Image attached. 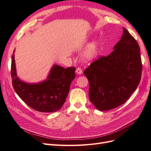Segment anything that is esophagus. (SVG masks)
Wrapping results in <instances>:
<instances>
[{
    "mask_svg": "<svg viewBox=\"0 0 151 151\" xmlns=\"http://www.w3.org/2000/svg\"><path fill=\"white\" fill-rule=\"evenodd\" d=\"M76 73H77V74L81 75V73H82V70H81V68H80V67L77 68H76Z\"/></svg>",
    "mask_w": 151,
    "mask_h": 151,
    "instance_id": "esophagus-1",
    "label": "esophagus"
}]
</instances>
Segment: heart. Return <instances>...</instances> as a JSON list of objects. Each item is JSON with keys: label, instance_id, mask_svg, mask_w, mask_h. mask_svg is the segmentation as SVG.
Instances as JSON below:
<instances>
[{"label": "heart", "instance_id": "obj_1", "mask_svg": "<svg viewBox=\"0 0 151 151\" xmlns=\"http://www.w3.org/2000/svg\"><path fill=\"white\" fill-rule=\"evenodd\" d=\"M98 44L97 42H92L87 47L85 52V57L87 59H91L93 58L97 54Z\"/></svg>", "mask_w": 151, "mask_h": 151}]
</instances>
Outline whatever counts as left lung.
<instances>
[{"label": "left lung", "mask_w": 151, "mask_h": 151, "mask_svg": "<svg viewBox=\"0 0 151 151\" xmlns=\"http://www.w3.org/2000/svg\"><path fill=\"white\" fill-rule=\"evenodd\" d=\"M113 49L107 56H101L92 63L83 72L89 82L90 100L102 111L124 104L141 79L140 47L124 28Z\"/></svg>", "instance_id": "obj_1"}]
</instances>
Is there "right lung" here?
I'll return each instance as SVG.
<instances>
[{
    "mask_svg": "<svg viewBox=\"0 0 151 151\" xmlns=\"http://www.w3.org/2000/svg\"><path fill=\"white\" fill-rule=\"evenodd\" d=\"M11 71L12 86L16 93L30 107L42 113H52L61 109L71 81L75 78V67L65 69L55 64L46 80L39 83H25L17 77L14 54Z\"/></svg>",
    "mask_w": 151,
    "mask_h": 151,
    "instance_id": "1",
    "label": "right lung"
}]
</instances>
